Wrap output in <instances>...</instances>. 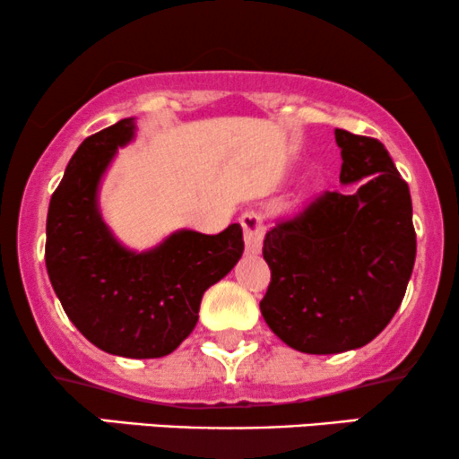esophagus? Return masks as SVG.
<instances>
[{
	"label": "esophagus",
	"instance_id": "34e87169",
	"mask_svg": "<svg viewBox=\"0 0 459 459\" xmlns=\"http://www.w3.org/2000/svg\"><path fill=\"white\" fill-rule=\"evenodd\" d=\"M239 222L244 226L247 255H259L263 235H265V226H263L261 212H256V209H247V212L241 215Z\"/></svg>",
	"mask_w": 459,
	"mask_h": 459
}]
</instances>
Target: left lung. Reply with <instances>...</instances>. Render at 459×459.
Returning a JSON list of instances; mask_svg holds the SVG:
<instances>
[{
  "mask_svg": "<svg viewBox=\"0 0 459 459\" xmlns=\"http://www.w3.org/2000/svg\"><path fill=\"white\" fill-rule=\"evenodd\" d=\"M341 183L296 218L267 230L272 281L261 313L273 334L304 354H341L376 339L412 276L416 233L408 183L380 140L334 131Z\"/></svg>",
  "mask_w": 459,
  "mask_h": 459,
  "instance_id": "1",
  "label": "left lung"
}]
</instances>
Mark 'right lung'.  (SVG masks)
Here are the masks:
<instances>
[{
	"mask_svg": "<svg viewBox=\"0 0 459 459\" xmlns=\"http://www.w3.org/2000/svg\"><path fill=\"white\" fill-rule=\"evenodd\" d=\"M135 135L123 118L79 144L47 213L45 263L62 308L99 350L125 358L172 354L198 321L203 293L244 255V233L181 229L146 252L125 247L103 222L99 186Z\"/></svg>",
	"mask_w": 459,
	"mask_h": 459,
	"instance_id": "1",
	"label": "right lung"
}]
</instances>
